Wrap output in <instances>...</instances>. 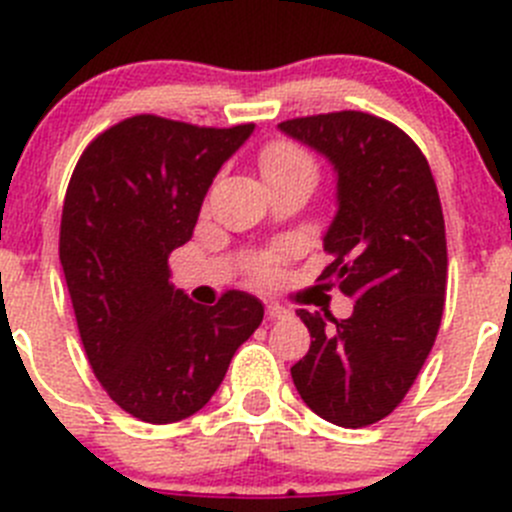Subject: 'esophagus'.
Returning <instances> with one entry per match:
<instances>
[{"label": "esophagus", "mask_w": 512, "mask_h": 512, "mask_svg": "<svg viewBox=\"0 0 512 512\" xmlns=\"http://www.w3.org/2000/svg\"><path fill=\"white\" fill-rule=\"evenodd\" d=\"M266 316H269V321H279V319H286V316H291V311L279 304H269L266 306Z\"/></svg>", "instance_id": "obj_1"}]
</instances>
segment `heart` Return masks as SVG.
I'll use <instances>...</instances> for the list:
<instances>
[{"instance_id": "heart-1", "label": "heart", "mask_w": 512, "mask_h": 512, "mask_svg": "<svg viewBox=\"0 0 512 512\" xmlns=\"http://www.w3.org/2000/svg\"><path fill=\"white\" fill-rule=\"evenodd\" d=\"M259 165L264 178L269 180H279L286 178V175H296V173H311L314 175V160L309 158L306 150H301L299 145L289 143V140H276V143H269L259 155ZM281 253H266L261 256L256 264H253V274L259 276V279H269L279 271L281 266Z\"/></svg>"}]
</instances>
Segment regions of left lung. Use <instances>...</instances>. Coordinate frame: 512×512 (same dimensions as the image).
<instances>
[{
  "instance_id": "1",
  "label": "left lung",
  "mask_w": 512,
  "mask_h": 512,
  "mask_svg": "<svg viewBox=\"0 0 512 512\" xmlns=\"http://www.w3.org/2000/svg\"><path fill=\"white\" fill-rule=\"evenodd\" d=\"M337 173L324 233V289L354 299L349 319L299 309L311 334L291 367L309 410L339 427L384 420L415 384L440 329L447 289L445 218L422 150L397 125L342 110L279 123Z\"/></svg>"
}]
</instances>
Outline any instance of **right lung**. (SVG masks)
<instances>
[{"label":"right lung","instance_id":"add662e5","mask_svg":"<svg viewBox=\"0 0 512 512\" xmlns=\"http://www.w3.org/2000/svg\"><path fill=\"white\" fill-rule=\"evenodd\" d=\"M251 133L253 123L198 128L135 115L87 145L67 186L60 264L82 347L113 402L150 425L206 407L264 319L246 291L196 304L168 269L216 173Z\"/></svg>","mask_w":512,"mask_h":512}]
</instances>
